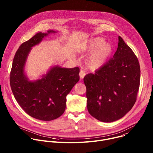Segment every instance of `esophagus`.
<instances>
[{"label": "esophagus", "mask_w": 153, "mask_h": 153, "mask_svg": "<svg viewBox=\"0 0 153 153\" xmlns=\"http://www.w3.org/2000/svg\"><path fill=\"white\" fill-rule=\"evenodd\" d=\"M85 71L84 70H80V73H79V76H80V79H83L85 76Z\"/></svg>", "instance_id": "esophagus-1"}]
</instances>
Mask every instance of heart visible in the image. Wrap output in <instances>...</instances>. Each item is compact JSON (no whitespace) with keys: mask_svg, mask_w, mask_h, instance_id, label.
Wrapping results in <instances>:
<instances>
[{"mask_svg":"<svg viewBox=\"0 0 153 153\" xmlns=\"http://www.w3.org/2000/svg\"><path fill=\"white\" fill-rule=\"evenodd\" d=\"M111 43L105 42V39L100 37L90 39L82 51L90 53L88 58L90 69L96 70L100 68L107 62L113 52Z\"/></svg>","mask_w":153,"mask_h":153,"instance_id":"1","label":"heart"}]
</instances>
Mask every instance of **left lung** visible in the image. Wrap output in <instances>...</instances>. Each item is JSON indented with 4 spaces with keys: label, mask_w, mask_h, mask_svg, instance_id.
Masks as SVG:
<instances>
[{
    "label": "left lung",
    "mask_w": 153,
    "mask_h": 153,
    "mask_svg": "<svg viewBox=\"0 0 153 153\" xmlns=\"http://www.w3.org/2000/svg\"><path fill=\"white\" fill-rule=\"evenodd\" d=\"M140 69L133 50L119 36L113 58L83 79L89 113L103 122L123 117L134 106L139 88Z\"/></svg>",
    "instance_id": "obj_1"
}]
</instances>
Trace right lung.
I'll return each instance as SVG.
<instances>
[{
  "label": "right lung",
  "instance_id": "right-lung-1",
  "mask_svg": "<svg viewBox=\"0 0 153 153\" xmlns=\"http://www.w3.org/2000/svg\"><path fill=\"white\" fill-rule=\"evenodd\" d=\"M56 33L53 30L38 33L23 43L15 54L10 73L11 88L17 103L28 115L44 121L63 114L67 96L79 80L78 67L65 68L54 65L35 80H29L25 74V64L32 48L45 37Z\"/></svg>",
  "mask_w": 153,
  "mask_h": 153
}]
</instances>
